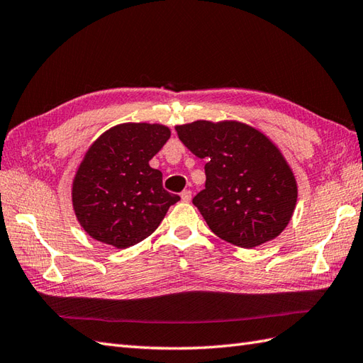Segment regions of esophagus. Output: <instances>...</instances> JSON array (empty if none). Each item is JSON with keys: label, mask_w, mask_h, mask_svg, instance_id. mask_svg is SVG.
<instances>
[{"label": "esophagus", "mask_w": 363, "mask_h": 363, "mask_svg": "<svg viewBox=\"0 0 363 363\" xmlns=\"http://www.w3.org/2000/svg\"><path fill=\"white\" fill-rule=\"evenodd\" d=\"M181 199H182L184 202L191 201V191H190V190H184V191L181 193Z\"/></svg>", "instance_id": "1"}]
</instances>
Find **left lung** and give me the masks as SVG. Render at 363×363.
Wrapping results in <instances>:
<instances>
[{
  "label": "left lung",
  "mask_w": 363,
  "mask_h": 363,
  "mask_svg": "<svg viewBox=\"0 0 363 363\" xmlns=\"http://www.w3.org/2000/svg\"><path fill=\"white\" fill-rule=\"evenodd\" d=\"M176 133L207 161L206 189L193 204L216 237L250 249L286 229L297 204V181L271 139L237 121H196L178 125Z\"/></svg>",
  "instance_id": "1"
}]
</instances>
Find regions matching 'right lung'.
<instances>
[{
    "label": "right lung",
    "mask_w": 363,
    "mask_h": 363,
    "mask_svg": "<svg viewBox=\"0 0 363 363\" xmlns=\"http://www.w3.org/2000/svg\"><path fill=\"white\" fill-rule=\"evenodd\" d=\"M170 139L159 123H121L88 148L72 181V207L91 238L126 249L161 224L181 198L162 187L150 161Z\"/></svg>",
    "instance_id": "right-lung-1"
}]
</instances>
